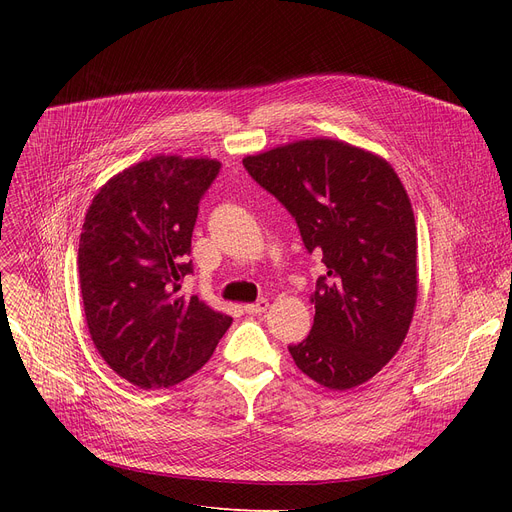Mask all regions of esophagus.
I'll list each match as a JSON object with an SVG mask.
<instances>
[{"label": "esophagus", "instance_id": "34e87169", "mask_svg": "<svg viewBox=\"0 0 512 512\" xmlns=\"http://www.w3.org/2000/svg\"><path fill=\"white\" fill-rule=\"evenodd\" d=\"M267 307H270V303H267V299H259L257 303H251V305H245V311L249 315H261L267 311Z\"/></svg>", "mask_w": 512, "mask_h": 512}]
</instances>
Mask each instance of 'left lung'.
<instances>
[{"label":"left lung","mask_w":512,"mask_h":512,"mask_svg":"<svg viewBox=\"0 0 512 512\" xmlns=\"http://www.w3.org/2000/svg\"><path fill=\"white\" fill-rule=\"evenodd\" d=\"M326 265L315 282L309 336L288 346L330 390L365 384L405 342L417 303V226L409 195L380 155L305 139L242 159Z\"/></svg>","instance_id":"1"}]
</instances>
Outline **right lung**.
<instances>
[{"mask_svg": "<svg viewBox=\"0 0 512 512\" xmlns=\"http://www.w3.org/2000/svg\"><path fill=\"white\" fill-rule=\"evenodd\" d=\"M222 164L155 155L107 180L78 245L87 328L103 361L143 390L168 388L199 371L232 324L180 282L193 274L191 238L199 201Z\"/></svg>", "mask_w": 512, "mask_h": 512, "instance_id": "1", "label": "right lung"}]
</instances>
